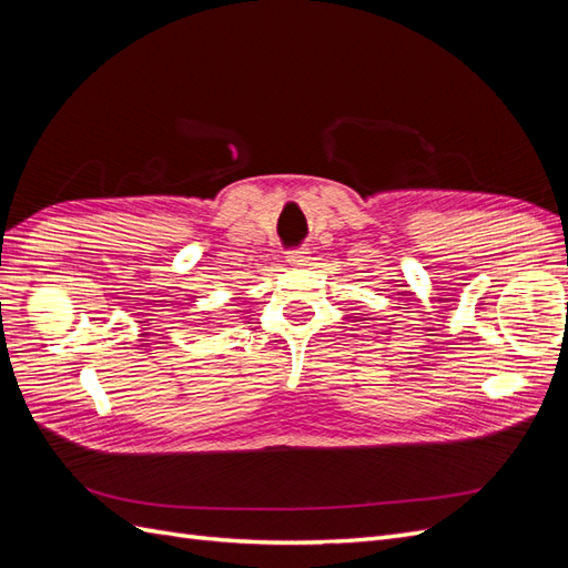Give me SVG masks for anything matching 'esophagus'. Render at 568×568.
<instances>
[{"label": "esophagus", "instance_id": "esophagus-1", "mask_svg": "<svg viewBox=\"0 0 568 568\" xmlns=\"http://www.w3.org/2000/svg\"><path fill=\"white\" fill-rule=\"evenodd\" d=\"M286 257H288V263L303 265V263L307 261V248H294V251H288V253H286Z\"/></svg>", "mask_w": 568, "mask_h": 568}]
</instances>
